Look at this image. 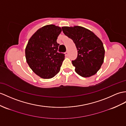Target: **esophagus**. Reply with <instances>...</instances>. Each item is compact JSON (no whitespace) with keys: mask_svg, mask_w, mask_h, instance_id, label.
<instances>
[{"mask_svg":"<svg viewBox=\"0 0 126 126\" xmlns=\"http://www.w3.org/2000/svg\"><path fill=\"white\" fill-rule=\"evenodd\" d=\"M65 54L66 55V56H68V51H67L66 52H65Z\"/></svg>","mask_w":126,"mask_h":126,"instance_id":"obj_1","label":"esophagus"}]
</instances>
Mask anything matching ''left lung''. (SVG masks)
Segmentation results:
<instances>
[{
  "label": "left lung",
  "mask_w": 126,
  "mask_h": 126,
  "mask_svg": "<svg viewBox=\"0 0 126 126\" xmlns=\"http://www.w3.org/2000/svg\"><path fill=\"white\" fill-rule=\"evenodd\" d=\"M63 32L72 39L78 50V57L72 61L76 73L82 77L96 74L102 66L105 49L102 41L90 30L81 26L63 27Z\"/></svg>",
  "instance_id": "1"
}]
</instances>
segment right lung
Wrapping results in <instances>:
<instances>
[{
	"mask_svg": "<svg viewBox=\"0 0 126 126\" xmlns=\"http://www.w3.org/2000/svg\"><path fill=\"white\" fill-rule=\"evenodd\" d=\"M62 29L54 24L38 29L30 37L25 49L26 61L36 75L52 78L59 72L65 54L58 53L57 39Z\"/></svg>",
	"mask_w": 126,
	"mask_h": 126,
	"instance_id": "add662e5",
	"label": "right lung"
}]
</instances>
